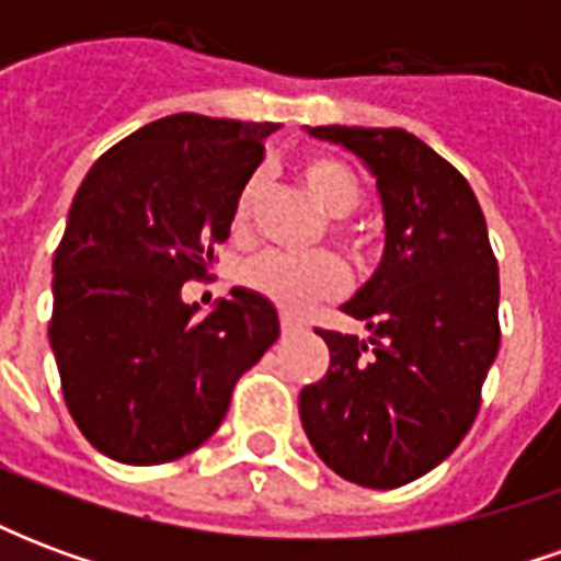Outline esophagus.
Here are the masks:
<instances>
[{"instance_id": "1", "label": "esophagus", "mask_w": 561, "mask_h": 561, "mask_svg": "<svg viewBox=\"0 0 561 561\" xmlns=\"http://www.w3.org/2000/svg\"><path fill=\"white\" fill-rule=\"evenodd\" d=\"M279 328H282V336H294V333H300V324H297V321H294V318H288V316H282V321H279Z\"/></svg>"}]
</instances>
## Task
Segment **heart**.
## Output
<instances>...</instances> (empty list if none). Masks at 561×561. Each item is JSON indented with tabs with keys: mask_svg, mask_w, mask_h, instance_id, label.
Listing matches in <instances>:
<instances>
[{
	"mask_svg": "<svg viewBox=\"0 0 561 561\" xmlns=\"http://www.w3.org/2000/svg\"><path fill=\"white\" fill-rule=\"evenodd\" d=\"M309 195L316 197L321 209L333 219H345L364 201V183L354 173L352 164H345L336 156L328 152H312L300 164ZM264 176L255 173L249 183L240 188V195L233 201L231 209V233L233 240H249L252 233V219H255L257 197H261ZM345 243L352 249H360V240L336 228ZM240 282L249 291L267 297L270 304H276L285 312H304L312 304L333 300L348 288V273L336 257L312 255V257H291L282 252H264V255L245 261L240 267Z\"/></svg>",
	"mask_w": 561,
	"mask_h": 561,
	"instance_id": "obj_1",
	"label": "heart"
}]
</instances>
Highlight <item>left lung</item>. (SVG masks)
<instances>
[{
    "label": "left lung",
    "instance_id": "left-lung-1",
    "mask_svg": "<svg viewBox=\"0 0 561 561\" xmlns=\"http://www.w3.org/2000/svg\"><path fill=\"white\" fill-rule=\"evenodd\" d=\"M373 171L385 255L342 312L369 340L318 330L330 366L300 390V421L340 478L393 490L469 433L499 354V264L466 176L402 128L316 126Z\"/></svg>",
    "mask_w": 561,
    "mask_h": 561
}]
</instances>
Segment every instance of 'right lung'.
I'll list each match as a JSON object with an SVG mask.
<instances>
[{
    "label": "right lung",
    "instance_id": "obj_1",
    "mask_svg": "<svg viewBox=\"0 0 561 561\" xmlns=\"http://www.w3.org/2000/svg\"><path fill=\"white\" fill-rule=\"evenodd\" d=\"M276 123L173 114L95 161L54 255V348L62 397L104 457L159 466L219 430L231 390L279 340L267 297L231 288L195 318L240 188Z\"/></svg>",
    "mask_w": 561,
    "mask_h": 561
}]
</instances>
